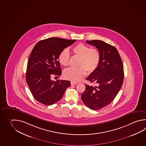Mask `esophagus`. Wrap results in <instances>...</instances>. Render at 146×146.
I'll use <instances>...</instances> for the list:
<instances>
[{
  "label": "esophagus",
  "instance_id": "1",
  "mask_svg": "<svg viewBox=\"0 0 146 146\" xmlns=\"http://www.w3.org/2000/svg\"><path fill=\"white\" fill-rule=\"evenodd\" d=\"M71 85H74L78 84V83H76V82H71Z\"/></svg>",
  "mask_w": 146,
  "mask_h": 146
}]
</instances>
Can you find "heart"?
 Masks as SVG:
<instances>
[{"label":"heart","mask_w":146,"mask_h":146,"mask_svg":"<svg viewBox=\"0 0 146 146\" xmlns=\"http://www.w3.org/2000/svg\"><path fill=\"white\" fill-rule=\"evenodd\" d=\"M74 55L79 57L77 68L66 69L63 73L66 79L73 82H79L88 73L95 71L98 68L100 62V54L97 49L90 48L88 46L83 44H78L72 48ZM60 63L64 66L69 65L70 55L68 50L64 49L58 57Z\"/></svg>","instance_id":"b5f03b06"}]
</instances>
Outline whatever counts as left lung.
I'll return each mask as SVG.
<instances>
[{"label":"left lung","mask_w":146,"mask_h":146,"mask_svg":"<svg viewBox=\"0 0 146 146\" xmlns=\"http://www.w3.org/2000/svg\"><path fill=\"white\" fill-rule=\"evenodd\" d=\"M98 49L100 54L98 68L86 80L97 85H85L82 94L84 104L91 110L101 109L110 104L121 88L124 80L122 59L115 47L99 40H86Z\"/></svg>","instance_id":"8db88e82"}]
</instances>
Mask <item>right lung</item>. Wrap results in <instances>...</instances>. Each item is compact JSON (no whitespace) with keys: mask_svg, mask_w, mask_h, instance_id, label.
Masks as SVG:
<instances>
[{"mask_svg":"<svg viewBox=\"0 0 146 146\" xmlns=\"http://www.w3.org/2000/svg\"><path fill=\"white\" fill-rule=\"evenodd\" d=\"M76 39L58 37L45 39L36 44L30 54L27 65L26 81L34 98L46 106L55 104L62 98L69 80H51V77L61 74L58 57Z\"/></svg>","mask_w":146,"mask_h":146,"instance_id":"right-lung-1","label":"right lung"}]
</instances>
